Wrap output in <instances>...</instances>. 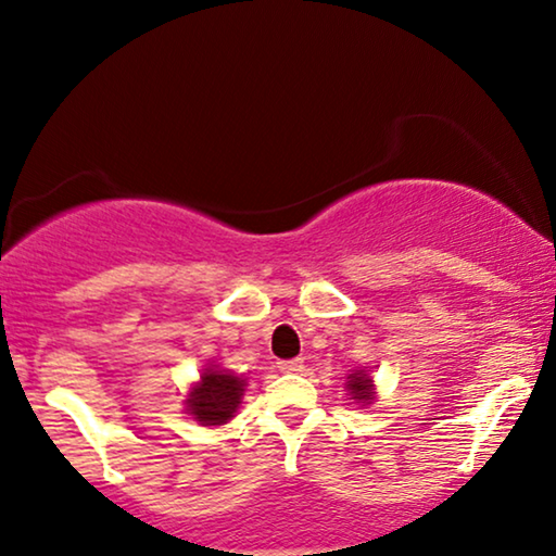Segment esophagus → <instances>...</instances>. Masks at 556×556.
Returning <instances> with one entry per match:
<instances>
[{
    "instance_id": "34e87169",
    "label": "esophagus",
    "mask_w": 556,
    "mask_h": 556,
    "mask_svg": "<svg viewBox=\"0 0 556 556\" xmlns=\"http://www.w3.org/2000/svg\"><path fill=\"white\" fill-rule=\"evenodd\" d=\"M277 368L282 374H298L302 371V358H290V361H279Z\"/></svg>"
}]
</instances>
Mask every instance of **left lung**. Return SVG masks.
I'll return each mask as SVG.
<instances>
[{"mask_svg":"<svg viewBox=\"0 0 556 556\" xmlns=\"http://www.w3.org/2000/svg\"><path fill=\"white\" fill-rule=\"evenodd\" d=\"M345 389L348 394H351L355 402H364V404H371L376 399V391H374V379L368 376L366 371H355V374H348V381H345Z\"/></svg>","mask_w":556,"mask_h":556,"instance_id":"8db88e82","label":"left lung"}]
</instances>
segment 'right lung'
Here are the masks:
<instances>
[{
  "instance_id": "obj_1",
  "label": "right lung",
  "mask_w": 556,
  "mask_h": 556,
  "mask_svg": "<svg viewBox=\"0 0 556 556\" xmlns=\"http://www.w3.org/2000/svg\"><path fill=\"white\" fill-rule=\"evenodd\" d=\"M243 387H247V379H241V376L220 371L218 366H208L201 381L190 389L185 406H188L190 417L201 421L203 427L226 425L239 409Z\"/></svg>"
}]
</instances>
